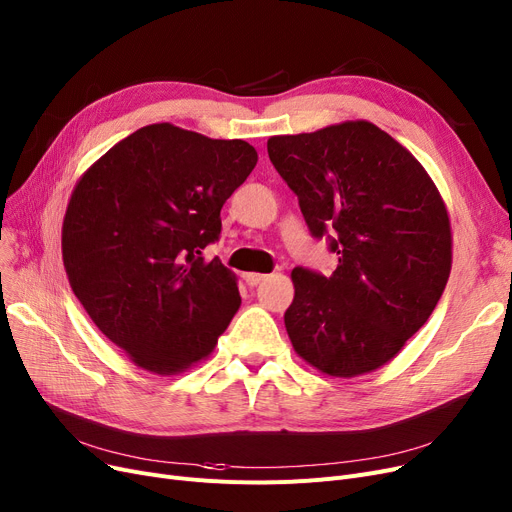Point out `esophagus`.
Returning a JSON list of instances; mask_svg holds the SVG:
<instances>
[{
    "instance_id": "1",
    "label": "esophagus",
    "mask_w": 512,
    "mask_h": 512,
    "mask_svg": "<svg viewBox=\"0 0 512 512\" xmlns=\"http://www.w3.org/2000/svg\"><path fill=\"white\" fill-rule=\"evenodd\" d=\"M266 277H269V275H262V273H246V275H243V279H246V283H248L250 287L260 285Z\"/></svg>"
}]
</instances>
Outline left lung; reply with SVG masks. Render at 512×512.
Listing matches in <instances>:
<instances>
[{
  "label": "left lung",
  "instance_id": "left-lung-1",
  "mask_svg": "<svg viewBox=\"0 0 512 512\" xmlns=\"http://www.w3.org/2000/svg\"><path fill=\"white\" fill-rule=\"evenodd\" d=\"M269 158L314 239L337 256L325 277L296 266L285 327L331 377L379 369L415 335L450 277L446 206L425 168L367 120L271 137Z\"/></svg>",
  "mask_w": 512,
  "mask_h": 512
}]
</instances>
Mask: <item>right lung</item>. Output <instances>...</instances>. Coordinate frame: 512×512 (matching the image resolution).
<instances>
[{
    "label": "right lung",
    "instance_id": "obj_1",
    "mask_svg": "<svg viewBox=\"0 0 512 512\" xmlns=\"http://www.w3.org/2000/svg\"><path fill=\"white\" fill-rule=\"evenodd\" d=\"M256 162L248 141L160 123L116 143L72 191L62 227L70 287L141 369H189L239 310L235 275L204 248Z\"/></svg>",
    "mask_w": 512,
    "mask_h": 512
}]
</instances>
